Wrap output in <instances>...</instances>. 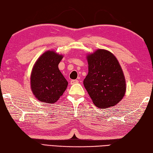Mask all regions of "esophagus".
<instances>
[{"mask_svg": "<svg viewBox=\"0 0 153 153\" xmlns=\"http://www.w3.org/2000/svg\"><path fill=\"white\" fill-rule=\"evenodd\" d=\"M77 83H78V80H77V79H73V80H71V82H70V84H71V85L76 84H77Z\"/></svg>", "mask_w": 153, "mask_h": 153, "instance_id": "1", "label": "esophagus"}]
</instances>
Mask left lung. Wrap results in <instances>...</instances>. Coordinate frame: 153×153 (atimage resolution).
<instances>
[{
  "mask_svg": "<svg viewBox=\"0 0 153 153\" xmlns=\"http://www.w3.org/2000/svg\"><path fill=\"white\" fill-rule=\"evenodd\" d=\"M88 74L84 85L94 104L105 108L121 101L126 90L122 69L115 55L104 49H98L87 56Z\"/></svg>",
  "mask_w": 153,
  "mask_h": 153,
  "instance_id": "8db88e82",
  "label": "left lung"
}]
</instances>
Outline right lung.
Instances as JSON below:
<instances>
[{"label":"right lung","instance_id":"obj_1","mask_svg":"<svg viewBox=\"0 0 153 153\" xmlns=\"http://www.w3.org/2000/svg\"><path fill=\"white\" fill-rule=\"evenodd\" d=\"M63 57L55 51H48L33 65L30 77L31 89L40 102L53 104L65 91L68 82L58 67Z\"/></svg>","mask_w":153,"mask_h":153}]
</instances>
